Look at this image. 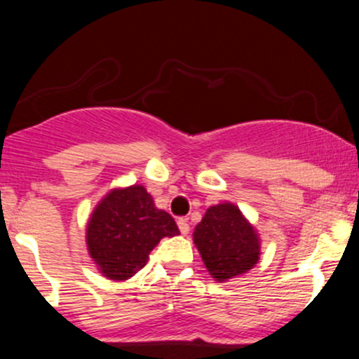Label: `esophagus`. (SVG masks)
<instances>
[{
    "mask_svg": "<svg viewBox=\"0 0 359 359\" xmlns=\"http://www.w3.org/2000/svg\"><path fill=\"white\" fill-rule=\"evenodd\" d=\"M177 224H179L180 233H182L184 236H185V234H189V229H191V228H189V222H187V219H185V217H180V219L177 221Z\"/></svg>",
    "mask_w": 359,
    "mask_h": 359,
    "instance_id": "1",
    "label": "esophagus"
}]
</instances>
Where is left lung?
<instances>
[{
  "mask_svg": "<svg viewBox=\"0 0 359 359\" xmlns=\"http://www.w3.org/2000/svg\"><path fill=\"white\" fill-rule=\"evenodd\" d=\"M194 245L216 282L238 277L259 259V236L238 205H211L194 229Z\"/></svg>",
  "mask_w": 359,
  "mask_h": 359,
  "instance_id": "left-lung-1",
  "label": "left lung"
}]
</instances>
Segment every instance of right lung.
I'll return each mask as SVG.
<instances>
[{"mask_svg": "<svg viewBox=\"0 0 359 359\" xmlns=\"http://www.w3.org/2000/svg\"><path fill=\"white\" fill-rule=\"evenodd\" d=\"M179 234L174 217L156 209L143 185L113 189L94 208L86 243L97 270L109 280H128L147 265L162 238Z\"/></svg>", "mask_w": 359, "mask_h": 359, "instance_id": "add662e5", "label": "right lung"}]
</instances>
